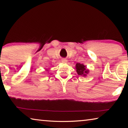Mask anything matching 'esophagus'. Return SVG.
I'll return each mask as SVG.
<instances>
[{"mask_svg":"<svg viewBox=\"0 0 128 128\" xmlns=\"http://www.w3.org/2000/svg\"><path fill=\"white\" fill-rule=\"evenodd\" d=\"M62 62H67V60L66 59H62Z\"/></svg>","mask_w":128,"mask_h":128,"instance_id":"obj_1","label":"esophagus"}]
</instances>
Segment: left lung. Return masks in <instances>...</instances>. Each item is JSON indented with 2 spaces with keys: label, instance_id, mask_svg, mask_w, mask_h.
<instances>
[{
  "label": "left lung",
  "instance_id": "8db88e82",
  "mask_svg": "<svg viewBox=\"0 0 128 128\" xmlns=\"http://www.w3.org/2000/svg\"><path fill=\"white\" fill-rule=\"evenodd\" d=\"M76 68L78 74L80 76H86V73H88V70L86 69V66H85L82 64L77 63L76 65Z\"/></svg>",
  "mask_w": 128,
  "mask_h": 128
}]
</instances>
